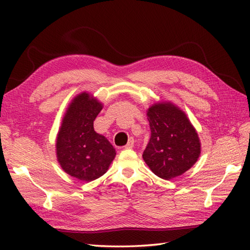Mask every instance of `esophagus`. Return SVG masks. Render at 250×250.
Segmentation results:
<instances>
[{
	"label": "esophagus",
	"mask_w": 250,
	"mask_h": 250,
	"mask_svg": "<svg viewBox=\"0 0 250 250\" xmlns=\"http://www.w3.org/2000/svg\"><path fill=\"white\" fill-rule=\"evenodd\" d=\"M132 140V137H126V139H125V137L124 136V135H120L119 137H117V144H121V143H124L125 141V143H126V145H129L130 144V143L132 142L131 141Z\"/></svg>",
	"instance_id": "1"
}]
</instances>
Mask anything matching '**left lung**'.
<instances>
[{
	"label": "left lung",
	"instance_id": "1",
	"mask_svg": "<svg viewBox=\"0 0 250 250\" xmlns=\"http://www.w3.org/2000/svg\"><path fill=\"white\" fill-rule=\"evenodd\" d=\"M102 107L89 93L78 94L68 105L57 136V158L63 171L86 182L107 172L116 156L113 145L93 128Z\"/></svg>",
	"mask_w": 250,
	"mask_h": 250
}]
</instances>
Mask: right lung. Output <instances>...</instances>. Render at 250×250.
Returning a JSON list of instances; mask_svg holds the SVG:
<instances>
[{
	"instance_id": "right-lung-1",
	"label": "right lung",
	"mask_w": 250,
	"mask_h": 250,
	"mask_svg": "<svg viewBox=\"0 0 250 250\" xmlns=\"http://www.w3.org/2000/svg\"><path fill=\"white\" fill-rule=\"evenodd\" d=\"M150 140L143 159L157 176L171 179L198 161L199 135L184 111L172 103H156L148 108Z\"/></svg>"
}]
</instances>
